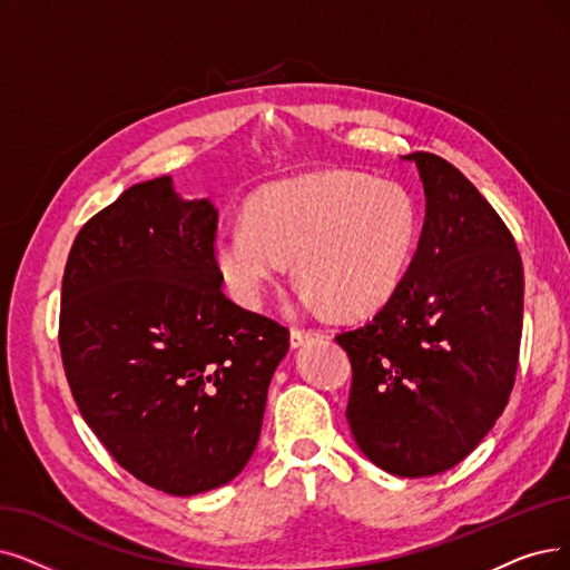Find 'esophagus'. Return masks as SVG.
<instances>
[{
	"mask_svg": "<svg viewBox=\"0 0 570 570\" xmlns=\"http://www.w3.org/2000/svg\"><path fill=\"white\" fill-rule=\"evenodd\" d=\"M315 336H321V332H317V330H299V327H292V332H289L292 348H299V346L308 344V341L315 338Z\"/></svg>",
	"mask_w": 570,
	"mask_h": 570,
	"instance_id": "34e87169",
	"label": "esophagus"
}]
</instances>
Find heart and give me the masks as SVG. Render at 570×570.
Segmentation results:
<instances>
[{
    "mask_svg": "<svg viewBox=\"0 0 570 570\" xmlns=\"http://www.w3.org/2000/svg\"><path fill=\"white\" fill-rule=\"evenodd\" d=\"M419 234V206L402 185L323 170L257 191L245 219L215 234L213 262L243 306H262L294 262L308 306L353 317L397 292Z\"/></svg>",
    "mask_w": 570,
    "mask_h": 570,
    "instance_id": "obj_1",
    "label": "heart"
}]
</instances>
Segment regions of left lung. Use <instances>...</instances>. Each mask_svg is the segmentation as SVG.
<instances>
[{"label": "left lung", "mask_w": 570, "mask_h": 570, "mask_svg": "<svg viewBox=\"0 0 570 570\" xmlns=\"http://www.w3.org/2000/svg\"><path fill=\"white\" fill-rule=\"evenodd\" d=\"M419 168L425 219L406 276L385 306L336 334L351 357L346 419L360 451L397 476H430L480 446L510 400L523 317L512 234L444 158Z\"/></svg>", "instance_id": "8db88e82"}]
</instances>
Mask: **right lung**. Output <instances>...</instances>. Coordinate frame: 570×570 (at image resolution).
<instances>
[{
  "label": "right lung",
  "mask_w": 570,
  "mask_h": 570,
  "mask_svg": "<svg viewBox=\"0 0 570 570\" xmlns=\"http://www.w3.org/2000/svg\"><path fill=\"white\" fill-rule=\"evenodd\" d=\"M217 208L164 175L90 217L65 264L60 353L88 428L151 489L229 484L259 442L289 332L224 297Z\"/></svg>",
  "instance_id": "right-lung-1"
}]
</instances>
